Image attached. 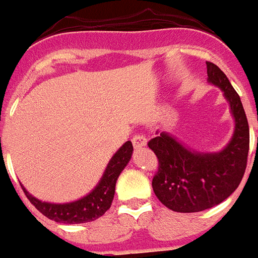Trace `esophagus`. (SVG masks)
Wrapping results in <instances>:
<instances>
[{
	"label": "esophagus",
	"instance_id": "1",
	"mask_svg": "<svg viewBox=\"0 0 258 258\" xmlns=\"http://www.w3.org/2000/svg\"><path fill=\"white\" fill-rule=\"evenodd\" d=\"M132 142H133L134 149H142V147H145V146L147 145V138H146L145 134H136V136L133 137Z\"/></svg>",
	"mask_w": 258,
	"mask_h": 258
}]
</instances>
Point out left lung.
Here are the masks:
<instances>
[{
	"label": "left lung",
	"mask_w": 258,
	"mask_h": 258,
	"mask_svg": "<svg viewBox=\"0 0 258 258\" xmlns=\"http://www.w3.org/2000/svg\"><path fill=\"white\" fill-rule=\"evenodd\" d=\"M207 74L209 83L221 88L235 118L229 145L217 154H200L168 133L147 143L159 161L152 178L155 195L166 208L181 213L206 211L222 203L238 188L247 168L249 126L240 97L226 75L211 61H207Z\"/></svg>",
	"instance_id": "obj_1"
}]
</instances>
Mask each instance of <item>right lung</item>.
<instances>
[{
	"label": "right lung",
	"mask_w": 258,
	"mask_h": 258,
	"mask_svg": "<svg viewBox=\"0 0 258 258\" xmlns=\"http://www.w3.org/2000/svg\"><path fill=\"white\" fill-rule=\"evenodd\" d=\"M132 152H133V145L131 141H127L109 160L106 172L97 187L89 195L77 202L67 203V204L45 203L32 197L23 186L22 188L29 202L35 206V208L46 216L49 220L60 223L90 222L103 216L112 204L116 181L131 160Z\"/></svg>",
	"instance_id": "right-lung-1"
}]
</instances>
